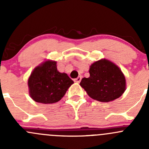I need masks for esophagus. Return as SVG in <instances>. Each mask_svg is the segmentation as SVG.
<instances>
[{"mask_svg":"<svg viewBox=\"0 0 149 149\" xmlns=\"http://www.w3.org/2000/svg\"><path fill=\"white\" fill-rule=\"evenodd\" d=\"M81 79H82L81 76H79V77L76 78V79H74V81L76 82V83H80L81 81Z\"/></svg>","mask_w":149,"mask_h":149,"instance_id":"obj_1","label":"esophagus"}]
</instances>
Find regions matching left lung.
Here are the masks:
<instances>
[{"instance_id": "left-lung-1", "label": "left lung", "mask_w": 149, "mask_h": 149, "mask_svg": "<svg viewBox=\"0 0 149 149\" xmlns=\"http://www.w3.org/2000/svg\"><path fill=\"white\" fill-rule=\"evenodd\" d=\"M90 76L83 78L80 85L91 98L109 102L119 98L125 91L126 81L120 68L111 61L102 59L90 66Z\"/></svg>"}]
</instances>
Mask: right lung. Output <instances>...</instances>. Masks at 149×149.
Returning <instances> with one entry per match:
<instances>
[{
    "mask_svg": "<svg viewBox=\"0 0 149 149\" xmlns=\"http://www.w3.org/2000/svg\"><path fill=\"white\" fill-rule=\"evenodd\" d=\"M73 81L57 69V62L45 61L33 70L28 79L29 93L34 101L42 104L58 102Z\"/></svg>",
    "mask_w": 149,
    "mask_h": 149,
    "instance_id": "add662e5",
    "label": "right lung"
}]
</instances>
